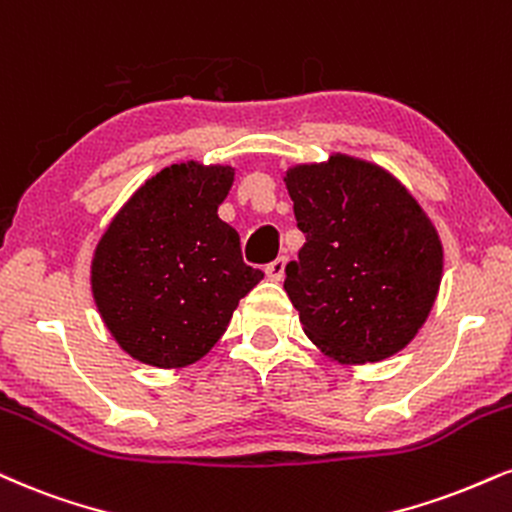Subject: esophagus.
Segmentation results:
<instances>
[{
    "mask_svg": "<svg viewBox=\"0 0 512 512\" xmlns=\"http://www.w3.org/2000/svg\"><path fill=\"white\" fill-rule=\"evenodd\" d=\"M286 264H288V257L281 255V257H276L274 262H269L264 272H267V276L272 281H281L283 276H286Z\"/></svg>",
    "mask_w": 512,
    "mask_h": 512,
    "instance_id": "1",
    "label": "esophagus"
}]
</instances>
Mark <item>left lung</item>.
Wrapping results in <instances>:
<instances>
[{"label": "left lung", "mask_w": 512, "mask_h": 512, "mask_svg": "<svg viewBox=\"0 0 512 512\" xmlns=\"http://www.w3.org/2000/svg\"><path fill=\"white\" fill-rule=\"evenodd\" d=\"M305 233L286 267L288 298L307 338L346 365L379 362L415 338L439 293V233L398 178L331 155L286 171Z\"/></svg>", "instance_id": "left-lung-1"}]
</instances>
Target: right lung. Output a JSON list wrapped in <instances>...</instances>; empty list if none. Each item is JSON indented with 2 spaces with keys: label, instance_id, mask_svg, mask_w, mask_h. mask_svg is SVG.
<instances>
[{
  "label": "right lung",
  "instance_id": "add662e5",
  "mask_svg": "<svg viewBox=\"0 0 512 512\" xmlns=\"http://www.w3.org/2000/svg\"><path fill=\"white\" fill-rule=\"evenodd\" d=\"M231 166H166L119 209L95 248L92 298L116 343L152 367H186L212 350L238 300L262 281L217 209Z\"/></svg>",
  "mask_w": 512,
  "mask_h": 512
}]
</instances>
